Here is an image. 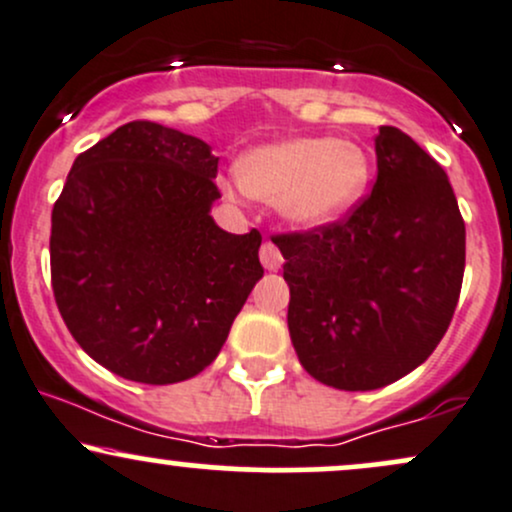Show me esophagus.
Here are the masks:
<instances>
[{
  "label": "esophagus",
  "instance_id": "esophagus-1",
  "mask_svg": "<svg viewBox=\"0 0 512 512\" xmlns=\"http://www.w3.org/2000/svg\"><path fill=\"white\" fill-rule=\"evenodd\" d=\"M260 260L264 264V269H269V272H276V269L281 267V262H284V257H281V252L272 240H267V243L260 248Z\"/></svg>",
  "mask_w": 512,
  "mask_h": 512
}]
</instances>
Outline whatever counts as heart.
<instances>
[{
    "mask_svg": "<svg viewBox=\"0 0 512 512\" xmlns=\"http://www.w3.org/2000/svg\"><path fill=\"white\" fill-rule=\"evenodd\" d=\"M238 180L248 195L279 202L289 221L317 228L356 207L368 187L370 161L349 139L293 137L248 151L238 161Z\"/></svg>",
    "mask_w": 512,
    "mask_h": 512,
    "instance_id": "obj_1",
    "label": "heart"
}]
</instances>
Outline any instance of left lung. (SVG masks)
I'll return each mask as SVG.
<instances>
[{
    "label": "left lung",
    "instance_id": "obj_1",
    "mask_svg": "<svg viewBox=\"0 0 512 512\" xmlns=\"http://www.w3.org/2000/svg\"><path fill=\"white\" fill-rule=\"evenodd\" d=\"M373 192L342 221L281 233L301 366L337 390H378L433 354L462 289L464 221L445 170L397 127L375 137Z\"/></svg>",
    "mask_w": 512,
    "mask_h": 512
}]
</instances>
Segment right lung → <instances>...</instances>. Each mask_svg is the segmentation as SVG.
<instances>
[{
  "label": "right lung",
  "instance_id": "add662e5",
  "mask_svg": "<svg viewBox=\"0 0 512 512\" xmlns=\"http://www.w3.org/2000/svg\"><path fill=\"white\" fill-rule=\"evenodd\" d=\"M216 168L202 139L137 120L69 170L52 209V291L76 344L120 378H195L262 279L260 231L211 219Z\"/></svg>",
  "mask_w": 512,
  "mask_h": 512
}]
</instances>
